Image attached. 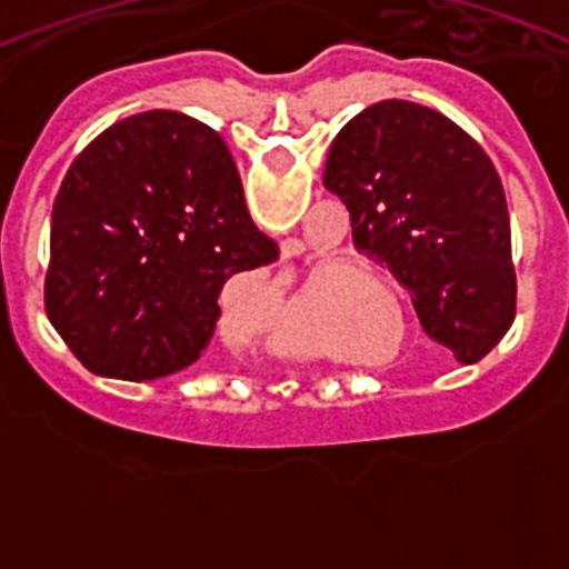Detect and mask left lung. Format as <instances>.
I'll return each instance as SVG.
<instances>
[{"label": "left lung", "instance_id": "left-lung-1", "mask_svg": "<svg viewBox=\"0 0 569 569\" xmlns=\"http://www.w3.org/2000/svg\"><path fill=\"white\" fill-rule=\"evenodd\" d=\"M359 253L410 290L421 328L476 365L516 319L510 213L490 156L439 110L385 99L353 116L325 168Z\"/></svg>", "mask_w": 569, "mask_h": 569}]
</instances>
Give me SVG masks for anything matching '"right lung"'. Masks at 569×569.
Listing matches in <instances>:
<instances>
[{"label":"right lung","instance_id":"1","mask_svg":"<svg viewBox=\"0 0 569 569\" xmlns=\"http://www.w3.org/2000/svg\"><path fill=\"white\" fill-rule=\"evenodd\" d=\"M276 259L222 136L148 110L110 124L64 173L44 310L90 373L164 379L208 347L224 281Z\"/></svg>","mask_w":569,"mask_h":569}]
</instances>
